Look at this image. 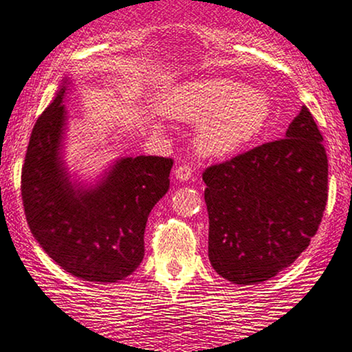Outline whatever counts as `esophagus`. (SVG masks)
<instances>
[{
    "mask_svg": "<svg viewBox=\"0 0 352 352\" xmlns=\"http://www.w3.org/2000/svg\"><path fill=\"white\" fill-rule=\"evenodd\" d=\"M191 167L186 166V164H184V166H179L175 168V179L180 180V182H186L191 177Z\"/></svg>",
    "mask_w": 352,
    "mask_h": 352,
    "instance_id": "1",
    "label": "esophagus"
}]
</instances>
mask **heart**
Segmentation results:
<instances>
[{"label":"heart","mask_w":352,"mask_h":352,"mask_svg":"<svg viewBox=\"0 0 352 352\" xmlns=\"http://www.w3.org/2000/svg\"><path fill=\"white\" fill-rule=\"evenodd\" d=\"M168 117L199 123L197 148L208 157H228L256 140L268 126L273 102L266 92L232 79L186 82L167 97Z\"/></svg>","instance_id":"b5f03b06"}]
</instances>
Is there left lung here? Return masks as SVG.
<instances>
[{
    "mask_svg": "<svg viewBox=\"0 0 352 352\" xmlns=\"http://www.w3.org/2000/svg\"><path fill=\"white\" fill-rule=\"evenodd\" d=\"M302 107L286 138L203 172L208 255L234 284H260L291 266L317 234L328 198V159Z\"/></svg>",
    "mask_w": 352,
    "mask_h": 352,
    "instance_id": "obj_1",
    "label": "left lung"
}]
</instances>
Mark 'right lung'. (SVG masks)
<instances>
[{
	"label": "right lung",
	"instance_id": "right-lung-1",
	"mask_svg": "<svg viewBox=\"0 0 352 352\" xmlns=\"http://www.w3.org/2000/svg\"><path fill=\"white\" fill-rule=\"evenodd\" d=\"M35 123L22 166L21 193L30 232L65 271L82 281L117 283L144 258V229L167 193L173 161L157 155L120 157L94 185L71 180L63 159L68 91Z\"/></svg>",
	"mask_w": 352,
	"mask_h": 352
}]
</instances>
